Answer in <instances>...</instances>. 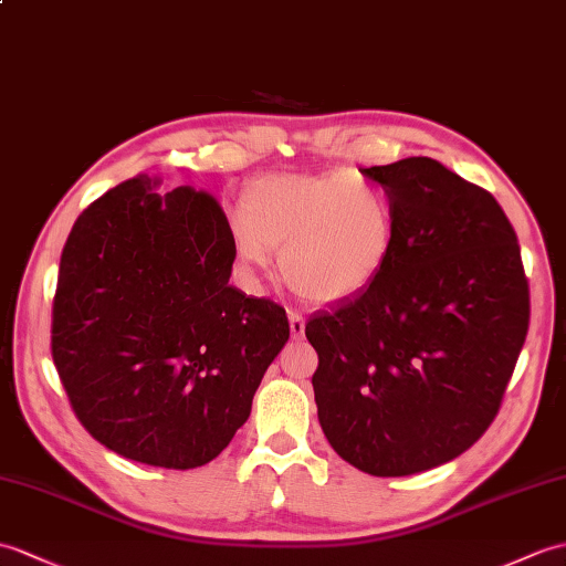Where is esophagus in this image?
<instances>
[{
    "label": "esophagus",
    "mask_w": 566,
    "mask_h": 566,
    "mask_svg": "<svg viewBox=\"0 0 566 566\" xmlns=\"http://www.w3.org/2000/svg\"><path fill=\"white\" fill-rule=\"evenodd\" d=\"M289 331H292V337L294 339H301L304 337V333H306V323H304V318H301L298 313H289Z\"/></svg>",
    "instance_id": "esophagus-1"
}]
</instances>
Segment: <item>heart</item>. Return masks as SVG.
I'll return each mask as SVG.
<instances>
[{
	"instance_id": "1",
	"label": "heart",
	"mask_w": 566,
	"mask_h": 566,
	"mask_svg": "<svg viewBox=\"0 0 566 566\" xmlns=\"http://www.w3.org/2000/svg\"><path fill=\"white\" fill-rule=\"evenodd\" d=\"M396 248V209L388 195L347 170L268 176L241 200L235 255L262 270L280 253L284 282L315 304L366 292Z\"/></svg>"
}]
</instances>
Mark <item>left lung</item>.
<instances>
[{
    "label": "left lung",
    "mask_w": 566,
    "mask_h": 566,
    "mask_svg": "<svg viewBox=\"0 0 566 566\" xmlns=\"http://www.w3.org/2000/svg\"><path fill=\"white\" fill-rule=\"evenodd\" d=\"M361 174L396 209V248L366 292L311 315L313 392L343 461L405 478L492 424L528 333V280L488 190L427 156Z\"/></svg>",
    "instance_id": "obj_1"
}]
</instances>
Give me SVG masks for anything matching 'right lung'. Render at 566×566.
I'll use <instances>...</instances> for the list:
<instances>
[{
	"mask_svg": "<svg viewBox=\"0 0 566 566\" xmlns=\"http://www.w3.org/2000/svg\"><path fill=\"white\" fill-rule=\"evenodd\" d=\"M139 174L74 221L52 304V359L86 431L144 465L190 470L251 417L289 339L270 298L229 284L217 197Z\"/></svg>",
	"mask_w": 566,
	"mask_h": 566,
	"instance_id": "right-lung-1",
	"label": "right lung"
}]
</instances>
